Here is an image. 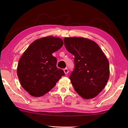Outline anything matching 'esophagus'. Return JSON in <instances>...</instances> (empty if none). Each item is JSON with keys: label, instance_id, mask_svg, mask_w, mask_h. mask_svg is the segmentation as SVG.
<instances>
[{"label": "esophagus", "instance_id": "esophagus-1", "mask_svg": "<svg viewBox=\"0 0 128 128\" xmlns=\"http://www.w3.org/2000/svg\"><path fill=\"white\" fill-rule=\"evenodd\" d=\"M64 73H65L66 74H68V69H67V68H64Z\"/></svg>", "mask_w": 128, "mask_h": 128}]
</instances>
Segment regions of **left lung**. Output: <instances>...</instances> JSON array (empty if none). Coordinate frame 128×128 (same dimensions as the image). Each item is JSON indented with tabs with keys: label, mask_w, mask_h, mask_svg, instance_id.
<instances>
[{
	"label": "left lung",
	"mask_w": 128,
	"mask_h": 128,
	"mask_svg": "<svg viewBox=\"0 0 128 128\" xmlns=\"http://www.w3.org/2000/svg\"><path fill=\"white\" fill-rule=\"evenodd\" d=\"M64 45L74 56V70L70 74L74 90L86 99L95 98L110 77L109 61L99 45L83 37H66Z\"/></svg>",
	"instance_id": "8db88e82"
}]
</instances>
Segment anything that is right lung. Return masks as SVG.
<instances>
[{"label":"right lung","instance_id":"add662e5","mask_svg":"<svg viewBox=\"0 0 128 128\" xmlns=\"http://www.w3.org/2000/svg\"><path fill=\"white\" fill-rule=\"evenodd\" d=\"M63 45L59 37L48 36L32 42L19 60L17 73L21 86L30 95L41 97L55 86L64 71L52 55Z\"/></svg>","mask_w":128,"mask_h":128}]
</instances>
